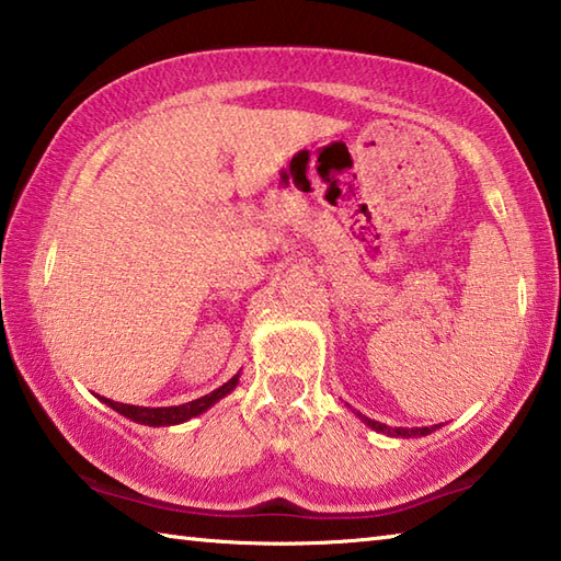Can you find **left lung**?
<instances>
[{
    "mask_svg": "<svg viewBox=\"0 0 561 561\" xmlns=\"http://www.w3.org/2000/svg\"><path fill=\"white\" fill-rule=\"evenodd\" d=\"M353 414L358 416V420H360L363 424H368L373 432L387 434V436H397V439H416V436H426V434H432V432H436V430H442V424H434V426H412V430H407V426H387V424H382V422L368 420V416L360 414V412H353Z\"/></svg>",
    "mask_w": 561,
    "mask_h": 561,
    "instance_id": "8db88e82",
    "label": "left lung"
}]
</instances>
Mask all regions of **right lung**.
Instances as JSON below:
<instances>
[{
  "label": "right lung",
  "instance_id": "add662e5",
  "mask_svg": "<svg viewBox=\"0 0 561 561\" xmlns=\"http://www.w3.org/2000/svg\"><path fill=\"white\" fill-rule=\"evenodd\" d=\"M238 382H240V373L232 375V378L226 385H220L218 390L203 394V397H198V400H191L186 404H176V407H137V404L107 400V397H100V394H95V397L103 404L112 407V410L119 412L122 416H127V420H131V422H137V424L174 426V424L188 422V420H193V416H198L203 412H208L213 404H218L222 397H228L232 390H236Z\"/></svg>",
  "mask_w": 561,
  "mask_h": 561
}]
</instances>
